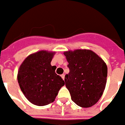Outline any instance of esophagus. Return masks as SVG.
Wrapping results in <instances>:
<instances>
[{
    "label": "esophagus",
    "mask_w": 125,
    "mask_h": 125,
    "mask_svg": "<svg viewBox=\"0 0 125 125\" xmlns=\"http://www.w3.org/2000/svg\"><path fill=\"white\" fill-rule=\"evenodd\" d=\"M61 77H62V79L64 80V74L61 75Z\"/></svg>",
    "instance_id": "1"
}]
</instances>
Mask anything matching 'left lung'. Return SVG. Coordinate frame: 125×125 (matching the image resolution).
I'll use <instances>...</instances> for the list:
<instances>
[{
	"label": "left lung",
	"instance_id": "8db88e82",
	"mask_svg": "<svg viewBox=\"0 0 125 125\" xmlns=\"http://www.w3.org/2000/svg\"><path fill=\"white\" fill-rule=\"evenodd\" d=\"M64 54L69 68L64 81L71 100L82 108L92 106L100 99L106 87V62L91 50H68Z\"/></svg>",
	"mask_w": 125,
	"mask_h": 125
}]
</instances>
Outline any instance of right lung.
I'll list each match as a JSON object with an SVG mask.
<instances>
[{
	"label": "right lung",
	"instance_id": "right-lung-1",
	"mask_svg": "<svg viewBox=\"0 0 125 125\" xmlns=\"http://www.w3.org/2000/svg\"><path fill=\"white\" fill-rule=\"evenodd\" d=\"M55 52L40 50L31 54L20 65L17 81L21 90L30 102L45 106L55 100L64 80L55 73L50 62Z\"/></svg>",
	"mask_w": 125,
	"mask_h": 125
}]
</instances>
